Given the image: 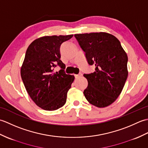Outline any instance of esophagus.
<instances>
[{
  "label": "esophagus",
  "mask_w": 148,
  "mask_h": 148,
  "mask_svg": "<svg viewBox=\"0 0 148 148\" xmlns=\"http://www.w3.org/2000/svg\"><path fill=\"white\" fill-rule=\"evenodd\" d=\"M74 76H75V78H76V79H78V78H79V77H80L81 76H82V74H75V75H74Z\"/></svg>",
  "instance_id": "34e87169"
}]
</instances>
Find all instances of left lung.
Listing matches in <instances>:
<instances>
[{
	"label": "left lung",
	"mask_w": 148,
	"mask_h": 148,
	"mask_svg": "<svg viewBox=\"0 0 148 148\" xmlns=\"http://www.w3.org/2000/svg\"><path fill=\"white\" fill-rule=\"evenodd\" d=\"M85 53L88 64L95 71L84 74L88 86L83 93L91 104L105 108L114 102L123 88L128 77V56L119 40L106 32L74 35Z\"/></svg>",
	"instance_id": "left-lung-1"
}]
</instances>
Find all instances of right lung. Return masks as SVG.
<instances>
[{"label":"right lung","instance_id":"1","mask_svg":"<svg viewBox=\"0 0 148 148\" xmlns=\"http://www.w3.org/2000/svg\"><path fill=\"white\" fill-rule=\"evenodd\" d=\"M73 35L44 36L28 47L21 67V76L27 93L36 104L46 111L64 106L74 76L65 74L60 60L62 44ZM58 65L62 69L54 72Z\"/></svg>","mask_w":148,"mask_h":148}]
</instances>
